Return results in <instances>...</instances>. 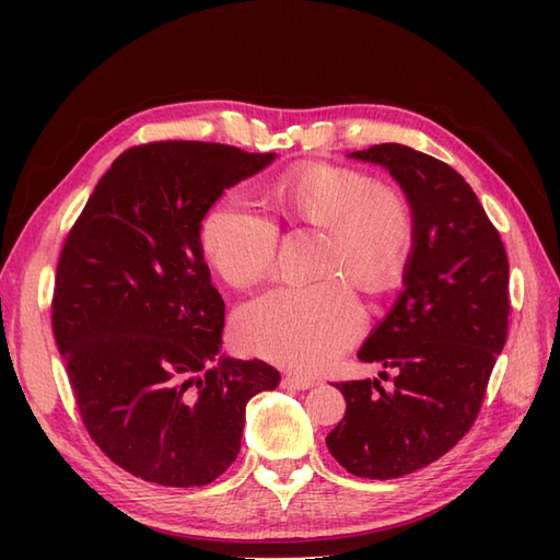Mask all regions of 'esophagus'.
I'll return each mask as SVG.
<instances>
[{
	"label": "esophagus",
	"mask_w": 560,
	"mask_h": 560,
	"mask_svg": "<svg viewBox=\"0 0 560 560\" xmlns=\"http://www.w3.org/2000/svg\"><path fill=\"white\" fill-rule=\"evenodd\" d=\"M315 381L313 378H306V376H294V374H287L282 378V387L284 389H308L313 387Z\"/></svg>",
	"instance_id": "1"
}]
</instances>
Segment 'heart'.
Segmentation results:
<instances>
[{
	"instance_id": "obj_1",
	"label": "heart",
	"mask_w": 560,
	"mask_h": 560,
	"mask_svg": "<svg viewBox=\"0 0 560 560\" xmlns=\"http://www.w3.org/2000/svg\"><path fill=\"white\" fill-rule=\"evenodd\" d=\"M273 191L287 222L325 229L319 273L331 278L252 299L233 319V338L249 354L317 374L364 329L362 303L346 276L366 292L393 290L411 261L416 217L395 186L325 161L292 167ZM198 243L219 278L249 287L273 273L280 231L249 200L222 196L202 217Z\"/></svg>"
}]
</instances>
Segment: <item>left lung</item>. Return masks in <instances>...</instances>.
I'll return each instance as SVG.
<instances>
[{
    "instance_id": "8db88e82",
    "label": "left lung",
    "mask_w": 560,
    "mask_h": 560,
    "mask_svg": "<svg viewBox=\"0 0 560 560\" xmlns=\"http://www.w3.org/2000/svg\"><path fill=\"white\" fill-rule=\"evenodd\" d=\"M350 159L378 163L399 182L416 245L404 292L358 352L393 369L395 387L338 383L346 416L327 448L354 477L399 479L446 455L477 420L506 341L510 261L477 194L444 161L395 142Z\"/></svg>"
}]
</instances>
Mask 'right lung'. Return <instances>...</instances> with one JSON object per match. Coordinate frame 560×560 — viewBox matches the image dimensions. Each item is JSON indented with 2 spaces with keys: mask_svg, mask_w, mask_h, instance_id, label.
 Segmentation results:
<instances>
[{
  "mask_svg": "<svg viewBox=\"0 0 560 560\" xmlns=\"http://www.w3.org/2000/svg\"><path fill=\"white\" fill-rule=\"evenodd\" d=\"M273 159L217 142L132 147L65 238L54 336L83 425L132 477L214 481L241 451L247 401L280 383L261 360L208 369L222 348L224 299L198 243L214 200Z\"/></svg>",
  "mask_w": 560,
  "mask_h": 560,
  "instance_id": "add662e5",
  "label": "right lung"
}]
</instances>
